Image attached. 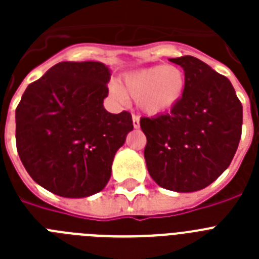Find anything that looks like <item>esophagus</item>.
<instances>
[{"mask_svg": "<svg viewBox=\"0 0 259 259\" xmlns=\"http://www.w3.org/2000/svg\"><path fill=\"white\" fill-rule=\"evenodd\" d=\"M132 123H134V128H140V118L137 115L132 116Z\"/></svg>", "mask_w": 259, "mask_h": 259, "instance_id": "1", "label": "esophagus"}]
</instances>
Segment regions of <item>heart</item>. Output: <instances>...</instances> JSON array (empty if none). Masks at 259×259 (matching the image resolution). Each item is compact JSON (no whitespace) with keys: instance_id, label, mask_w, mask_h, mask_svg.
<instances>
[{"instance_id":"1","label":"heart","mask_w":259,"mask_h":259,"mask_svg":"<svg viewBox=\"0 0 259 259\" xmlns=\"http://www.w3.org/2000/svg\"><path fill=\"white\" fill-rule=\"evenodd\" d=\"M185 75L178 66L158 65L141 68L123 79L120 85L110 87V95L123 102L134 98L137 107L150 116L172 111L185 92Z\"/></svg>"}]
</instances>
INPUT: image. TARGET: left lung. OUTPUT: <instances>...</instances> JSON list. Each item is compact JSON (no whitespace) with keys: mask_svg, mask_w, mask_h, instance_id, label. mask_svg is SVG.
Listing matches in <instances>:
<instances>
[{"mask_svg":"<svg viewBox=\"0 0 259 259\" xmlns=\"http://www.w3.org/2000/svg\"><path fill=\"white\" fill-rule=\"evenodd\" d=\"M184 70L185 92L178 106L141 118L146 167L168 191L206 188L227 170L241 137L242 106L230 80L191 56L168 59Z\"/></svg>","mask_w":259,"mask_h":259,"instance_id":"left-lung-1","label":"left lung"}]
</instances>
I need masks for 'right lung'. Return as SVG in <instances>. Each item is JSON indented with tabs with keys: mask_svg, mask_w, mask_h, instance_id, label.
Masks as SVG:
<instances>
[{
	"mask_svg": "<svg viewBox=\"0 0 259 259\" xmlns=\"http://www.w3.org/2000/svg\"><path fill=\"white\" fill-rule=\"evenodd\" d=\"M109 66L61 62L27 87L15 110L17 149L38 185L66 198L101 192L115 153L134 130L127 111L104 107Z\"/></svg>",
	"mask_w": 259,
	"mask_h": 259,
	"instance_id": "right-lung-1",
	"label": "right lung"
}]
</instances>
